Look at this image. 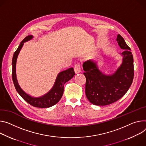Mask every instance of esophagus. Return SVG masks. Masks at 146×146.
<instances>
[{
	"instance_id": "obj_1",
	"label": "esophagus",
	"mask_w": 146,
	"mask_h": 146,
	"mask_svg": "<svg viewBox=\"0 0 146 146\" xmlns=\"http://www.w3.org/2000/svg\"><path fill=\"white\" fill-rule=\"evenodd\" d=\"M74 72L77 74L81 72V66H80V63H77L74 65Z\"/></svg>"
}]
</instances>
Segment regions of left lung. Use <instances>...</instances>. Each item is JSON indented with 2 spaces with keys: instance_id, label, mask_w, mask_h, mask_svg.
<instances>
[{
  "instance_id": "8db88e82",
  "label": "left lung",
  "mask_w": 146,
  "mask_h": 146,
  "mask_svg": "<svg viewBox=\"0 0 146 146\" xmlns=\"http://www.w3.org/2000/svg\"><path fill=\"white\" fill-rule=\"evenodd\" d=\"M116 41L125 50L123 62L116 72L106 76L98 69L97 63L87 60L83 64L86 78L85 92L88 101L96 105H107L121 98L128 91L134 77L133 58L130 48L118 34Z\"/></svg>"
}]
</instances>
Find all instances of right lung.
I'll return each mask as SVG.
<instances>
[{
  "label": "right lung",
  "mask_w": 146,
  "mask_h": 146,
  "mask_svg": "<svg viewBox=\"0 0 146 146\" xmlns=\"http://www.w3.org/2000/svg\"><path fill=\"white\" fill-rule=\"evenodd\" d=\"M32 38V35H28L27 36H26L21 42L18 48L14 53L12 59L13 82L18 93L26 102H27L31 105L35 107L41 108H49L55 105L59 101L63 94L64 84L66 82L70 80L74 76V75H75V73L73 68H69L68 70H64L59 73L57 76L54 87H53V88L50 90L48 93L42 97L39 98H33L25 93L20 87L17 80L16 74V64L18 55L23 45V43L27 41H29Z\"/></svg>",
  "instance_id": "right-lung-1"
}]
</instances>
